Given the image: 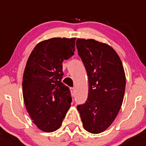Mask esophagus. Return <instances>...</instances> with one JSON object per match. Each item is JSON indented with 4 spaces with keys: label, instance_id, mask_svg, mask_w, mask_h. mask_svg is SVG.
<instances>
[{
    "label": "esophagus",
    "instance_id": "esophagus-1",
    "mask_svg": "<svg viewBox=\"0 0 146 146\" xmlns=\"http://www.w3.org/2000/svg\"><path fill=\"white\" fill-rule=\"evenodd\" d=\"M70 92H72V93H74L75 90H76V89H75V88H70Z\"/></svg>",
    "mask_w": 146,
    "mask_h": 146
}]
</instances>
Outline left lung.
<instances>
[{
    "label": "left lung",
    "mask_w": 146,
    "mask_h": 146,
    "mask_svg": "<svg viewBox=\"0 0 146 146\" xmlns=\"http://www.w3.org/2000/svg\"><path fill=\"white\" fill-rule=\"evenodd\" d=\"M88 76V97L78 105L82 126L91 133L107 130L117 117L124 96L126 75L120 57L109 44L93 39L76 41Z\"/></svg>",
    "instance_id": "left-lung-1"
}]
</instances>
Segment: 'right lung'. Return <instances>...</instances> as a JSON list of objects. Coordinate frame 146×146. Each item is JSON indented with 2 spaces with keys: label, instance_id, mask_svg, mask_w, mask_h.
<instances>
[{
  "label": "right lung",
  "instance_id": "right-lung-1",
  "mask_svg": "<svg viewBox=\"0 0 146 146\" xmlns=\"http://www.w3.org/2000/svg\"><path fill=\"white\" fill-rule=\"evenodd\" d=\"M76 38L54 37L35 46L23 78L26 110L38 129L46 133L61 126L70 107L68 88L61 82L62 63L74 54Z\"/></svg>",
  "mask_w": 146,
  "mask_h": 146
}]
</instances>
